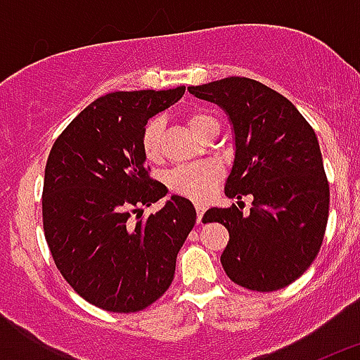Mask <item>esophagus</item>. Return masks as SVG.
Instances as JSON below:
<instances>
[{"instance_id":"obj_1","label":"esophagus","mask_w":360,"mask_h":360,"mask_svg":"<svg viewBox=\"0 0 360 360\" xmlns=\"http://www.w3.org/2000/svg\"><path fill=\"white\" fill-rule=\"evenodd\" d=\"M203 212H205V207H203L202 203H196V219H198V224L202 221Z\"/></svg>"}]
</instances>
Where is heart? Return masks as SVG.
Wrapping results in <instances>:
<instances>
[{
    "instance_id": "heart-1",
    "label": "heart",
    "mask_w": 360,
    "mask_h": 360,
    "mask_svg": "<svg viewBox=\"0 0 360 360\" xmlns=\"http://www.w3.org/2000/svg\"><path fill=\"white\" fill-rule=\"evenodd\" d=\"M186 122L196 135H207L212 129H219V122L212 113L203 110H193L186 113ZM164 144V119L153 117L144 124L141 135V149L149 162H157L162 157ZM167 186L173 193L195 202H205L212 195L216 184L221 180V169L212 162L180 165L167 173Z\"/></svg>"
}]
</instances>
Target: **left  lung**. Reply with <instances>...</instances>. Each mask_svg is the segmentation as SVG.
<instances>
[{
  "label": "left lung",
  "instance_id": "8db88e82",
  "mask_svg": "<svg viewBox=\"0 0 360 360\" xmlns=\"http://www.w3.org/2000/svg\"><path fill=\"white\" fill-rule=\"evenodd\" d=\"M189 91L219 104L234 126L225 195L252 196L249 214L238 202L240 208L232 203L203 216L231 236L221 254L225 274L249 290L285 288L314 263L328 224L330 187L316 131L287 97L254 79L225 77Z\"/></svg>",
  "mask_w": 360,
  "mask_h": 360
}]
</instances>
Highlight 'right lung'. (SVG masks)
Returning <instances> with one entry per match:
<instances>
[{
    "instance_id": "1",
    "label": "right lung",
    "mask_w": 360,
    "mask_h": 360,
    "mask_svg": "<svg viewBox=\"0 0 360 360\" xmlns=\"http://www.w3.org/2000/svg\"><path fill=\"white\" fill-rule=\"evenodd\" d=\"M184 91L186 86L104 95L50 149L44 238L66 283L103 310L129 314L155 303L169 288L178 250L195 227V207L182 196L141 219L142 205L167 193L144 164L142 128Z\"/></svg>"
}]
</instances>
